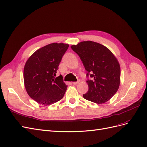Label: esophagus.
<instances>
[{"label": "esophagus", "mask_w": 147, "mask_h": 147, "mask_svg": "<svg viewBox=\"0 0 147 147\" xmlns=\"http://www.w3.org/2000/svg\"><path fill=\"white\" fill-rule=\"evenodd\" d=\"M78 83H79L78 81H77V82H72V84H73V85H76V84H78Z\"/></svg>", "instance_id": "esophagus-1"}]
</instances>
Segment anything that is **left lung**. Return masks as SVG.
<instances>
[{"label": "left lung", "instance_id": "1", "mask_svg": "<svg viewBox=\"0 0 147 147\" xmlns=\"http://www.w3.org/2000/svg\"><path fill=\"white\" fill-rule=\"evenodd\" d=\"M71 48L80 57L87 71L89 90L83 97L98 104L108 101L120 84L119 62L105 46L93 41H83Z\"/></svg>", "mask_w": 147, "mask_h": 147}]
</instances>
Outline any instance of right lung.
<instances>
[{
  "label": "right lung",
  "mask_w": 147,
  "mask_h": 147,
  "mask_svg": "<svg viewBox=\"0 0 147 147\" xmlns=\"http://www.w3.org/2000/svg\"><path fill=\"white\" fill-rule=\"evenodd\" d=\"M68 47V44L63 43L50 44L36 50L25 63V89L29 97L42 105L55 103L65 94L67 86L63 76H55Z\"/></svg>",
  "instance_id": "right-lung-1"
}]
</instances>
